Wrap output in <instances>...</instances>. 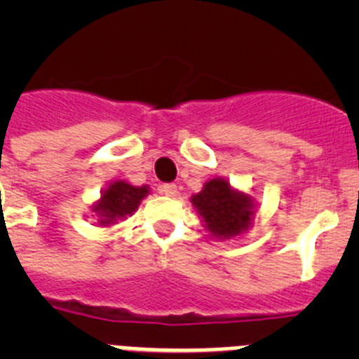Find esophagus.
<instances>
[{
  "instance_id": "1",
  "label": "esophagus",
  "mask_w": 359,
  "mask_h": 359,
  "mask_svg": "<svg viewBox=\"0 0 359 359\" xmlns=\"http://www.w3.org/2000/svg\"><path fill=\"white\" fill-rule=\"evenodd\" d=\"M161 192H163L165 196H176L177 194V185L176 183H165V185H161Z\"/></svg>"
}]
</instances>
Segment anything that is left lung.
I'll return each mask as SVG.
<instances>
[{
	"instance_id": "obj_1",
	"label": "left lung",
	"mask_w": 359,
	"mask_h": 359,
	"mask_svg": "<svg viewBox=\"0 0 359 359\" xmlns=\"http://www.w3.org/2000/svg\"><path fill=\"white\" fill-rule=\"evenodd\" d=\"M192 203L201 214L208 230L217 237H233L248 226L252 214L250 196L237 194L224 180H212Z\"/></svg>"
}]
</instances>
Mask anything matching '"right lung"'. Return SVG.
<instances>
[{
	"label": "right lung",
	"instance_id": "add662e5",
	"mask_svg": "<svg viewBox=\"0 0 359 359\" xmlns=\"http://www.w3.org/2000/svg\"><path fill=\"white\" fill-rule=\"evenodd\" d=\"M149 194L145 187H133L129 183L115 182L95 205V212L100 215V223L109 224L126 215H131L138 208L142 199Z\"/></svg>",
	"mask_w": 359,
	"mask_h": 359
}]
</instances>
